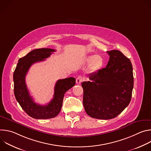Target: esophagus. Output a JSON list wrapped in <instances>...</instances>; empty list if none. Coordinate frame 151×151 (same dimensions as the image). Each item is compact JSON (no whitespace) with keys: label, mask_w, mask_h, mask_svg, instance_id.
Listing matches in <instances>:
<instances>
[{"label":"esophagus","mask_w":151,"mask_h":151,"mask_svg":"<svg viewBox=\"0 0 151 151\" xmlns=\"http://www.w3.org/2000/svg\"><path fill=\"white\" fill-rule=\"evenodd\" d=\"M83 81V78L82 76H78V78H76V82L77 84H81L82 81Z\"/></svg>","instance_id":"1"}]
</instances>
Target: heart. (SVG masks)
<instances>
[{"instance_id": "1", "label": "heart", "mask_w": 151, "mask_h": 151, "mask_svg": "<svg viewBox=\"0 0 151 151\" xmlns=\"http://www.w3.org/2000/svg\"><path fill=\"white\" fill-rule=\"evenodd\" d=\"M87 62L90 63V70L96 71L100 69L103 65V58L97 55H91L87 57Z\"/></svg>"}]
</instances>
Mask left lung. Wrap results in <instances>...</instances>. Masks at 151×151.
<instances>
[{
	"instance_id": "left-lung-1",
	"label": "left lung",
	"mask_w": 151,
	"mask_h": 151,
	"mask_svg": "<svg viewBox=\"0 0 151 151\" xmlns=\"http://www.w3.org/2000/svg\"><path fill=\"white\" fill-rule=\"evenodd\" d=\"M109 60L105 68L83 82V104L90 116L100 119L116 117L130 103L134 85L130 60L118 50L107 51Z\"/></svg>"
}]
</instances>
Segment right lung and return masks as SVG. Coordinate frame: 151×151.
Segmentation results:
<instances>
[{"label":"right lung","mask_w":151,"mask_h":151,"mask_svg":"<svg viewBox=\"0 0 151 151\" xmlns=\"http://www.w3.org/2000/svg\"><path fill=\"white\" fill-rule=\"evenodd\" d=\"M55 50L51 48L34 50L20 58L13 75L14 95L22 109L30 116L35 119H50L60 112L65 93L75 84L74 78L59 79L55 83L54 97L46 105L36 103L30 96L26 83V75L33 64L45 60Z\"/></svg>","instance_id":"right-lung-1"}]
</instances>
